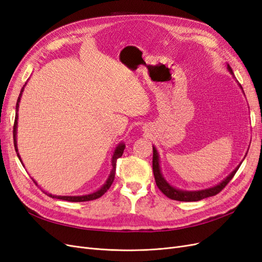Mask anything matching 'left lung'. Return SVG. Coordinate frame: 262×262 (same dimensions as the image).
<instances>
[{
	"instance_id": "obj_1",
	"label": "left lung",
	"mask_w": 262,
	"mask_h": 262,
	"mask_svg": "<svg viewBox=\"0 0 262 262\" xmlns=\"http://www.w3.org/2000/svg\"><path fill=\"white\" fill-rule=\"evenodd\" d=\"M227 68L229 70V72L233 74V71H232L231 67L227 66ZM241 87H242V85H241ZM239 166L226 179H224L220 185H217L215 187L201 190V191H192V192L191 191H181V190H177L175 188H172L171 186H169L167 182H166V180L163 178L161 170H160V164H158V155H157L155 147H153V172H154V178H155L156 185H157L158 189H160L166 196H168L169 199L176 200V201H185V202L199 201V200L205 199V198L213 196V195L220 193L222 190H223L227 186L228 182L232 180V178L235 176V173L237 170H238Z\"/></svg>"
}]
</instances>
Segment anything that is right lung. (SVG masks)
I'll return each instance as SVG.
<instances>
[{
    "instance_id": "obj_1",
    "label": "right lung",
    "mask_w": 262,
    "mask_h": 262,
    "mask_svg": "<svg viewBox=\"0 0 262 262\" xmlns=\"http://www.w3.org/2000/svg\"><path fill=\"white\" fill-rule=\"evenodd\" d=\"M21 92H24V87L21 89ZM21 92L19 94L18 96V99H17V104H16V112L18 110V102L20 100V96H21ZM17 114L15 115V121H14V126H13V138H14V146H15V150L17 152V144H16V125H17ZM123 150H124V144H120L117 149L115 150V154H114V157H113V170L112 172H110V176L107 180L106 184L102 186L98 191L94 192L92 194H87V195H81V196H63V195H52V194H49L50 196L52 198H57V199H60V200H66V201H70V202H84V201H91V200H96L98 199V198H100L102 194H105V192H107V190L112 187L113 182L115 180V172H116V162L119 157H121L122 154H123ZM17 156L19 158V161L21 162L20 157L17 153Z\"/></svg>"
}]
</instances>
